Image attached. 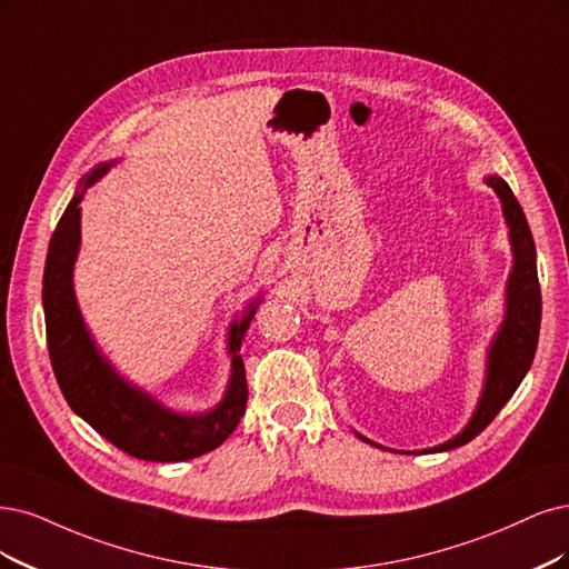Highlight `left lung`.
I'll list each match as a JSON object with an SVG mask.
<instances>
[{
	"label": "left lung",
	"instance_id": "8db88e82",
	"mask_svg": "<svg viewBox=\"0 0 569 569\" xmlns=\"http://www.w3.org/2000/svg\"><path fill=\"white\" fill-rule=\"evenodd\" d=\"M482 180L495 189V194L501 201V213H503V222L509 227V241H511V256H513L507 292H503V300H507L503 302V319L488 347L486 382H482V391L478 396V403L471 419L465 425V429H461L457 436L448 438L446 443L417 450V455L446 452L459 446H467L469 440H473L482 429H486L497 417V412L509 403V398L520 387L522 377L528 375L537 351V342H539L541 292H539V279H537V250H535L530 224L525 220L522 208L513 197L507 180H501L499 176H486ZM356 436L370 446H377L375 440L361 436L359 431H356Z\"/></svg>",
	"mask_w": 569,
	"mask_h": 569
}]
</instances>
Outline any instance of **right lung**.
I'll list each match as a JSON object with an SVG mask.
<instances>
[{"label":"right lung","instance_id":"1","mask_svg":"<svg viewBox=\"0 0 569 569\" xmlns=\"http://www.w3.org/2000/svg\"><path fill=\"white\" fill-rule=\"evenodd\" d=\"M117 161H102L83 176L62 213L44 267L47 342L56 380L70 408L112 446L144 461H187L220 448L246 412L248 387L241 342L262 302L258 296L229 323V380L220 403L203 412H180L126 380L91 335L74 292V262L81 246V199Z\"/></svg>","mask_w":569,"mask_h":569}]
</instances>
